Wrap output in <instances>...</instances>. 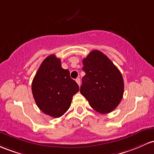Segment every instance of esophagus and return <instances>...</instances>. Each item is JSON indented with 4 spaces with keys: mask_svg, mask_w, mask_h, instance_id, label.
I'll list each match as a JSON object with an SVG mask.
<instances>
[{
    "mask_svg": "<svg viewBox=\"0 0 154 154\" xmlns=\"http://www.w3.org/2000/svg\"><path fill=\"white\" fill-rule=\"evenodd\" d=\"M76 82H77V83L78 84V85H80V78L76 79Z\"/></svg>",
    "mask_w": 154,
    "mask_h": 154,
    "instance_id": "obj_1",
    "label": "esophagus"
}]
</instances>
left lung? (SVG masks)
I'll return each instance as SVG.
<instances>
[{"mask_svg": "<svg viewBox=\"0 0 154 154\" xmlns=\"http://www.w3.org/2000/svg\"><path fill=\"white\" fill-rule=\"evenodd\" d=\"M82 64L85 75L82 79L81 94L96 112H112L124 95V79L119 69L99 50L91 51Z\"/></svg>", "mask_w": 154, "mask_h": 154, "instance_id": "1", "label": "left lung"}]
</instances>
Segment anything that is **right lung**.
Wrapping results in <instances>:
<instances>
[{
  "mask_svg": "<svg viewBox=\"0 0 154 154\" xmlns=\"http://www.w3.org/2000/svg\"><path fill=\"white\" fill-rule=\"evenodd\" d=\"M79 85L61 67L60 59L50 55L43 60L32 82V93L38 107L53 118L62 116L70 107Z\"/></svg>",
  "mask_w": 154,
  "mask_h": 154,
  "instance_id": "1",
  "label": "right lung"
}]
</instances>
